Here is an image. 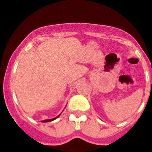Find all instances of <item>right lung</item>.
<instances>
[{"instance_id":"1","label":"right lung","mask_w":152,"mask_h":152,"mask_svg":"<svg viewBox=\"0 0 152 152\" xmlns=\"http://www.w3.org/2000/svg\"><path fill=\"white\" fill-rule=\"evenodd\" d=\"M60 115H61V113H60V114L59 115L57 116V117L54 118H52V119H47V120H44V121H41V122H43V123H47V122H50V121H54L55 119H56V118H59V116H60Z\"/></svg>"}]
</instances>
